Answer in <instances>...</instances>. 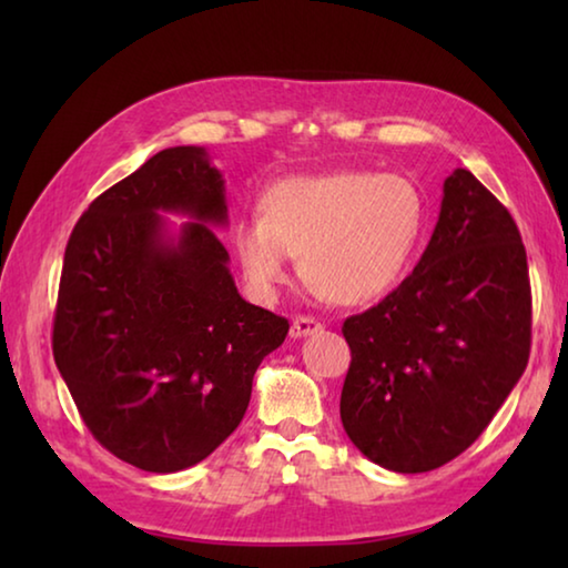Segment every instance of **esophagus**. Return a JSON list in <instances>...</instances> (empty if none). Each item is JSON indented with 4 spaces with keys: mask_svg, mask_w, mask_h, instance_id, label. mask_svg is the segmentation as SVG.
<instances>
[{
    "mask_svg": "<svg viewBox=\"0 0 568 568\" xmlns=\"http://www.w3.org/2000/svg\"><path fill=\"white\" fill-rule=\"evenodd\" d=\"M323 331V325L315 321V318H305V315H301V318H295L293 325H291V335L293 338H305V335H313Z\"/></svg>",
    "mask_w": 568,
    "mask_h": 568,
    "instance_id": "34e87169",
    "label": "esophagus"
}]
</instances>
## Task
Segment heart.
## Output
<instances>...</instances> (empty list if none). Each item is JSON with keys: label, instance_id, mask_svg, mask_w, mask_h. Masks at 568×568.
Returning a JSON list of instances; mask_svg holds the SVG:
<instances>
[{"label": "heart", "instance_id": "b5f03b06", "mask_svg": "<svg viewBox=\"0 0 568 568\" xmlns=\"http://www.w3.org/2000/svg\"><path fill=\"white\" fill-rule=\"evenodd\" d=\"M423 223L426 203L408 178L343 170L277 182L233 245L255 295L273 297L301 257L305 283L325 301L368 305L406 275Z\"/></svg>", "mask_w": 568, "mask_h": 568}]
</instances>
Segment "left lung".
<instances>
[{"mask_svg":"<svg viewBox=\"0 0 568 568\" xmlns=\"http://www.w3.org/2000/svg\"><path fill=\"white\" fill-rule=\"evenodd\" d=\"M343 335L351 368L341 420L365 458L423 474L464 454L531 351V285L511 213L468 170H454L418 265L351 315Z\"/></svg>","mask_w":568,"mask_h":568,"instance_id":"8db88e82","label":"left lung"}]
</instances>
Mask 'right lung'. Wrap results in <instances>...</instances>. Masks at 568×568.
Listing matches in <instances>:
<instances>
[{
    "label": "right lung",
    "mask_w": 568,
    "mask_h": 568,
    "mask_svg": "<svg viewBox=\"0 0 568 568\" xmlns=\"http://www.w3.org/2000/svg\"><path fill=\"white\" fill-rule=\"evenodd\" d=\"M191 220L172 234L162 214ZM225 180L205 148H168L104 190L70 235L52 353L92 436L150 474L207 458L243 420L285 318L243 301L213 227Z\"/></svg>",
    "instance_id": "add662e5"
}]
</instances>
